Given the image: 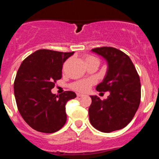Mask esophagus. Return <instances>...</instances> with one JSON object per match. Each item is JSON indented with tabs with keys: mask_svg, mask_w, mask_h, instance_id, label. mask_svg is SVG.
I'll return each mask as SVG.
<instances>
[{
	"mask_svg": "<svg viewBox=\"0 0 159 159\" xmlns=\"http://www.w3.org/2000/svg\"><path fill=\"white\" fill-rule=\"evenodd\" d=\"M76 95H77V97H83V94L79 93H76Z\"/></svg>",
	"mask_w": 159,
	"mask_h": 159,
	"instance_id": "34e87169",
	"label": "esophagus"
}]
</instances>
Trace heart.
Segmentation results:
<instances>
[{"label": "heart", "mask_w": 159, "mask_h": 159, "mask_svg": "<svg viewBox=\"0 0 159 159\" xmlns=\"http://www.w3.org/2000/svg\"><path fill=\"white\" fill-rule=\"evenodd\" d=\"M90 59H97V58L93 57L91 56H87L85 58V61L90 60ZM93 83V80H80V81L75 82L74 83L72 84V88L76 91H80V92H85L89 88V86Z\"/></svg>", "instance_id": "heart-1"}]
</instances>
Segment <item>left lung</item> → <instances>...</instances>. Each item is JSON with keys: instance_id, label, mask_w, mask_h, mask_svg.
<instances>
[{"instance_id": "left-lung-1", "label": "left lung", "mask_w": 159, "mask_h": 159, "mask_svg": "<svg viewBox=\"0 0 159 159\" xmlns=\"http://www.w3.org/2000/svg\"><path fill=\"white\" fill-rule=\"evenodd\" d=\"M91 51L103 57L107 63L106 76L96 89L99 92L109 91L110 95L103 100L97 96H90L89 121L101 132L122 129L131 121L139 107V76L129 56L120 50L101 47Z\"/></svg>"}]
</instances>
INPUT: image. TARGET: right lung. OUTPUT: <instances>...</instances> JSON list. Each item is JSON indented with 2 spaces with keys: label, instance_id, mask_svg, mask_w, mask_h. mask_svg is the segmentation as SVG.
Listing matches in <instances>:
<instances>
[{
  "label": "right lung",
  "instance_id": "right-lung-1",
  "mask_svg": "<svg viewBox=\"0 0 159 159\" xmlns=\"http://www.w3.org/2000/svg\"><path fill=\"white\" fill-rule=\"evenodd\" d=\"M73 53L38 50L18 69L14 83L15 100L21 117L35 131L54 133L66 122V104L76 93L66 91L56 96L51 89L62 78L63 63Z\"/></svg>",
  "mask_w": 159,
  "mask_h": 159
}]
</instances>
